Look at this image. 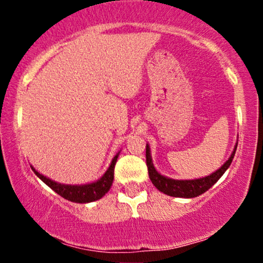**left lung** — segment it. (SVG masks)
Wrapping results in <instances>:
<instances>
[{
    "label": "left lung",
    "mask_w": 263,
    "mask_h": 263,
    "mask_svg": "<svg viewBox=\"0 0 263 263\" xmlns=\"http://www.w3.org/2000/svg\"><path fill=\"white\" fill-rule=\"evenodd\" d=\"M237 143L235 144V148L232 151L230 158L226 161L218 171L211 173L210 176L199 178V179H189V180H177L172 179V178L164 177L159 174L156 171L155 165L152 163V157H151L149 146H146V162L147 168H148V176L151 182L156 186L159 192L164 193V194L170 195V197L176 198H195L198 195L203 194V193L209 190L218 180L221 178L222 174L225 173L226 170L230 167L232 159H234L235 152H236Z\"/></svg>",
    "instance_id": "obj_1"
}]
</instances>
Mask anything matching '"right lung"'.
<instances>
[{"label": "right lung", "instance_id": "right-lung-1", "mask_svg": "<svg viewBox=\"0 0 263 263\" xmlns=\"http://www.w3.org/2000/svg\"><path fill=\"white\" fill-rule=\"evenodd\" d=\"M120 152L114 157L110 167H108V170L105 172V174L100 178V179H98L93 183L83 184V185H66V184L57 183L54 182V180L49 179V178L44 177L43 174L39 173V172L35 171L33 167L32 171L34 172L35 176H37L39 179H42V182H44L49 188H52L57 194H59L60 197L66 199V200L73 201V203H91V201L101 199L108 190H110L114 182L115 164H116Z\"/></svg>", "mask_w": 263, "mask_h": 263}]
</instances>
